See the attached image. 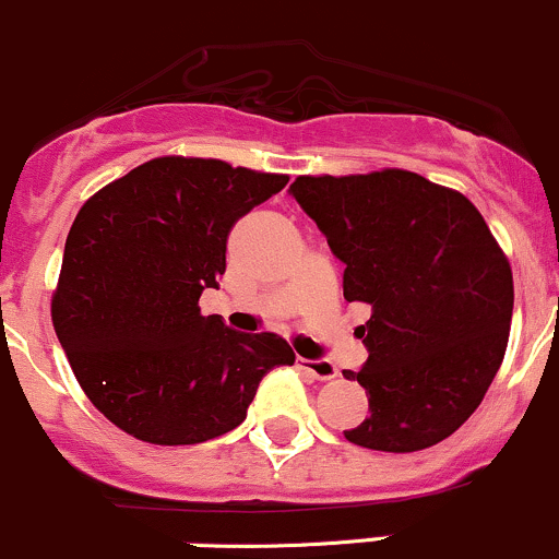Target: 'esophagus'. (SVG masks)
<instances>
[{"label": "esophagus", "instance_id": "obj_1", "mask_svg": "<svg viewBox=\"0 0 559 559\" xmlns=\"http://www.w3.org/2000/svg\"><path fill=\"white\" fill-rule=\"evenodd\" d=\"M297 366L302 369L305 373H310L312 379H318V382H331V379H336V366L331 364V360H310V358H297Z\"/></svg>", "mask_w": 559, "mask_h": 559}]
</instances>
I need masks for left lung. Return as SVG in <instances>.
Masks as SVG:
<instances>
[{"instance_id":"left-lung-1","label":"left lung","mask_w":559,"mask_h":559,"mask_svg":"<svg viewBox=\"0 0 559 559\" xmlns=\"http://www.w3.org/2000/svg\"><path fill=\"white\" fill-rule=\"evenodd\" d=\"M297 204L345 262V299L371 305L369 360L342 371L369 395L349 443L411 453L456 432L509 342L514 284L504 249L464 193L408 169L299 175Z\"/></svg>"}]
</instances>
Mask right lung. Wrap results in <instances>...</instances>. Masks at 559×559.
<instances>
[{"label": "right lung", "instance_id": "right-lung-1", "mask_svg": "<svg viewBox=\"0 0 559 559\" xmlns=\"http://www.w3.org/2000/svg\"><path fill=\"white\" fill-rule=\"evenodd\" d=\"M289 175L158 156L84 201L66 238L52 326L92 406L132 438L193 445L247 419L262 377L292 366L278 334L204 316L238 217Z\"/></svg>", "mask_w": 559, "mask_h": 559}]
</instances>
